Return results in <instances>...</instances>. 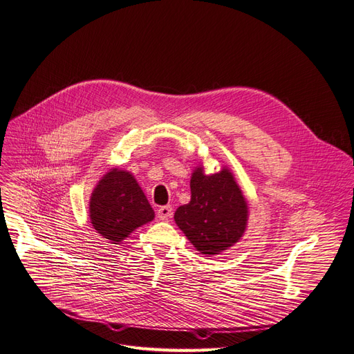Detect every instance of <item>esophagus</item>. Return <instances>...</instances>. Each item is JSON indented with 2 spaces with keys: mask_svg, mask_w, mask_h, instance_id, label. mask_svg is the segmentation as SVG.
Listing matches in <instances>:
<instances>
[{
  "mask_svg": "<svg viewBox=\"0 0 354 354\" xmlns=\"http://www.w3.org/2000/svg\"><path fill=\"white\" fill-rule=\"evenodd\" d=\"M174 213V208L172 205H162L159 210H157V218L159 220H169L172 217Z\"/></svg>",
  "mask_w": 354,
  "mask_h": 354,
  "instance_id": "34e87169",
  "label": "esophagus"
}]
</instances>
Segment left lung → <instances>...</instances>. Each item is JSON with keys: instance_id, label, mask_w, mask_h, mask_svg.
Returning <instances> with one entry per match:
<instances>
[{"instance_id": "obj_1", "label": "left lung", "mask_w": 354, "mask_h": 354, "mask_svg": "<svg viewBox=\"0 0 354 354\" xmlns=\"http://www.w3.org/2000/svg\"><path fill=\"white\" fill-rule=\"evenodd\" d=\"M248 205L227 169L191 178V201L175 213L179 229L204 255H216L236 243L246 227Z\"/></svg>"}]
</instances>
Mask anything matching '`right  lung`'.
Segmentation results:
<instances>
[{
  "mask_svg": "<svg viewBox=\"0 0 354 354\" xmlns=\"http://www.w3.org/2000/svg\"><path fill=\"white\" fill-rule=\"evenodd\" d=\"M90 218L97 233L118 243L151 221L154 212L134 176L125 170L112 169L91 194Z\"/></svg>",
  "mask_w": 354,
  "mask_h": 354,
  "instance_id": "obj_1",
  "label": "right lung"
}]
</instances>
